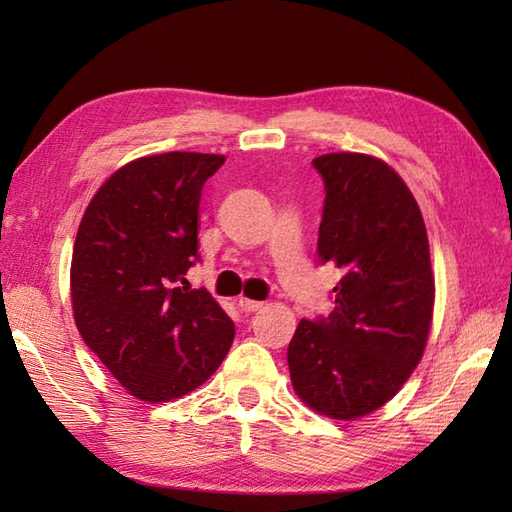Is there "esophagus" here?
<instances>
[{
    "label": "esophagus",
    "instance_id": "esophagus-1",
    "mask_svg": "<svg viewBox=\"0 0 512 512\" xmlns=\"http://www.w3.org/2000/svg\"><path fill=\"white\" fill-rule=\"evenodd\" d=\"M237 306L242 308L244 312H257V310H262L266 303L264 301H255V299H248V297H239L237 299Z\"/></svg>",
    "mask_w": 512,
    "mask_h": 512
}]
</instances>
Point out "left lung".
<instances>
[{
  "label": "left lung",
  "instance_id": "obj_1",
  "mask_svg": "<svg viewBox=\"0 0 512 512\" xmlns=\"http://www.w3.org/2000/svg\"><path fill=\"white\" fill-rule=\"evenodd\" d=\"M325 202L317 253L341 270L328 317L301 319L288 345L292 387L308 407L354 420L383 407L420 363L436 284L418 202L383 160H312Z\"/></svg>",
  "mask_w": 512,
  "mask_h": 512
}]
</instances>
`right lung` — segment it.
Returning <instances> with one entry per match:
<instances>
[{
  "label": "right lung",
  "mask_w": 512,
  "mask_h": 512,
  "mask_svg": "<svg viewBox=\"0 0 512 512\" xmlns=\"http://www.w3.org/2000/svg\"><path fill=\"white\" fill-rule=\"evenodd\" d=\"M224 156L169 151L96 191L72 250V308L85 345L129 394L167 402L209 378L235 325L187 270L200 262L202 187Z\"/></svg>",
  "instance_id": "obj_1"
}]
</instances>
